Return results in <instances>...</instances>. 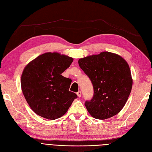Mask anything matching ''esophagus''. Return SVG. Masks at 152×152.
I'll use <instances>...</instances> for the list:
<instances>
[{"label": "esophagus", "mask_w": 152, "mask_h": 152, "mask_svg": "<svg viewBox=\"0 0 152 152\" xmlns=\"http://www.w3.org/2000/svg\"><path fill=\"white\" fill-rule=\"evenodd\" d=\"M77 96H78V97L79 98H80L81 97V95H82V93H81V92L80 91H78L77 93Z\"/></svg>", "instance_id": "34e87169"}]
</instances>
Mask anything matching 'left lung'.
Here are the masks:
<instances>
[{
	"instance_id": "8db88e82",
	"label": "left lung",
	"mask_w": 152,
	"mask_h": 152,
	"mask_svg": "<svg viewBox=\"0 0 152 152\" xmlns=\"http://www.w3.org/2000/svg\"><path fill=\"white\" fill-rule=\"evenodd\" d=\"M79 65L93 86V97L85 103L91 115L104 120L120 112L132 86L131 70L125 59L106 51L81 58Z\"/></svg>"
}]
</instances>
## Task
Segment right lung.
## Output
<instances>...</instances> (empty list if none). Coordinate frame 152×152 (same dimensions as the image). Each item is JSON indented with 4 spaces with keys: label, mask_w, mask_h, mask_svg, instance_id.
<instances>
[{
    "label": "right lung",
    "mask_w": 152,
    "mask_h": 152,
    "mask_svg": "<svg viewBox=\"0 0 152 152\" xmlns=\"http://www.w3.org/2000/svg\"><path fill=\"white\" fill-rule=\"evenodd\" d=\"M73 59L58 53L40 55L22 73L23 93L31 110L38 115L55 120L65 115L77 96L69 91L72 80L61 73Z\"/></svg>",
    "instance_id": "right-lung-1"
}]
</instances>
